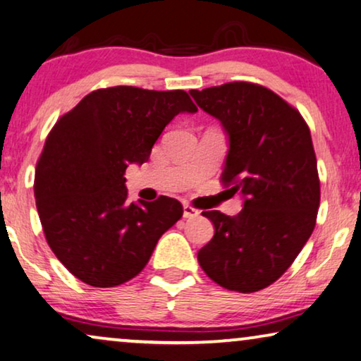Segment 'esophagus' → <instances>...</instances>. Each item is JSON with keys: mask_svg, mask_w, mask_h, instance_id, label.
Masks as SVG:
<instances>
[{"mask_svg": "<svg viewBox=\"0 0 361 361\" xmlns=\"http://www.w3.org/2000/svg\"><path fill=\"white\" fill-rule=\"evenodd\" d=\"M198 216H200V211H198V209L191 208L190 204H185V206H183V218H186V219H193V218H198Z\"/></svg>", "mask_w": 361, "mask_h": 361, "instance_id": "esophagus-1", "label": "esophagus"}]
</instances>
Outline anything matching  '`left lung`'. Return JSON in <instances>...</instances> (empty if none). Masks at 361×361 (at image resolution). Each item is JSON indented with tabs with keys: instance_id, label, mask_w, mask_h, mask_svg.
Wrapping results in <instances>:
<instances>
[{
	"instance_id": "8db88e82",
	"label": "left lung",
	"mask_w": 361,
	"mask_h": 361,
	"mask_svg": "<svg viewBox=\"0 0 361 361\" xmlns=\"http://www.w3.org/2000/svg\"><path fill=\"white\" fill-rule=\"evenodd\" d=\"M228 137L223 175L241 195L236 216L203 211L214 236L198 251L206 276L228 290L257 292L284 274L315 228L320 181L310 130L294 107L251 82L190 90Z\"/></svg>"
}]
</instances>
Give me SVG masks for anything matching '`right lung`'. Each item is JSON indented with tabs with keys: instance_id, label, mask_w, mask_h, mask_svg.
Instances as JSON below:
<instances>
[{
	"instance_id": "1",
	"label": "right lung",
	"mask_w": 361,
	"mask_h": 361,
	"mask_svg": "<svg viewBox=\"0 0 361 361\" xmlns=\"http://www.w3.org/2000/svg\"><path fill=\"white\" fill-rule=\"evenodd\" d=\"M198 112L185 90L99 89L57 120L36 166L35 198L47 244L72 276L115 287L147 266L183 216L175 198L128 203L125 170L148 161L178 114Z\"/></svg>"
}]
</instances>
